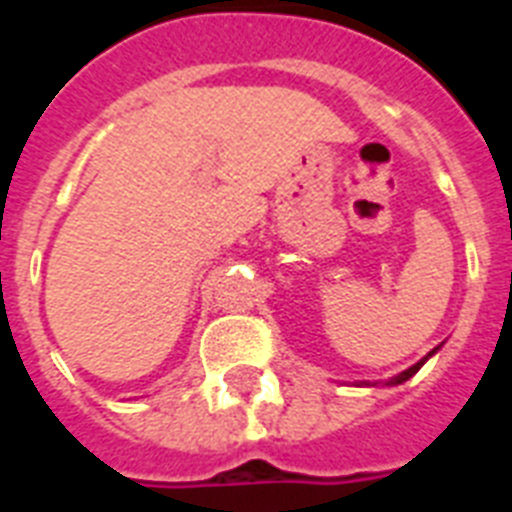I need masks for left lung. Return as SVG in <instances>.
<instances>
[{"label": "left lung", "instance_id": "1", "mask_svg": "<svg viewBox=\"0 0 512 512\" xmlns=\"http://www.w3.org/2000/svg\"><path fill=\"white\" fill-rule=\"evenodd\" d=\"M436 350H438V348H433V350H430L428 356H425V358H420V361H417V364H414V366H409V369H406V372L396 374V377H393V380H388V385H401V382H406V380H409V377H412V374H417V372H420V366L425 364V361H428V358L433 356V353H436Z\"/></svg>", "mask_w": 512, "mask_h": 512}]
</instances>
